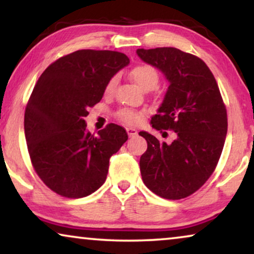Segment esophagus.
Segmentation results:
<instances>
[{
  "label": "esophagus",
  "instance_id": "esophagus-1",
  "mask_svg": "<svg viewBox=\"0 0 254 254\" xmlns=\"http://www.w3.org/2000/svg\"><path fill=\"white\" fill-rule=\"evenodd\" d=\"M126 131H127L128 136H129V137L135 136V135L137 134V130L134 129V128H126Z\"/></svg>",
  "mask_w": 254,
  "mask_h": 254
}]
</instances>
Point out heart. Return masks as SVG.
I'll use <instances>...</instances> for the list:
<instances>
[{"label":"heart","instance_id":"heart-1","mask_svg":"<svg viewBox=\"0 0 254 254\" xmlns=\"http://www.w3.org/2000/svg\"><path fill=\"white\" fill-rule=\"evenodd\" d=\"M130 77L134 79V82L143 90H151L156 88V85L159 82L158 71L150 64H136L130 70ZM117 84V77L113 76L111 77L104 88L105 95H111L113 92ZM143 111H136L130 109H120L116 113V117L123 123L127 125H138L142 123L144 118Z\"/></svg>","mask_w":254,"mask_h":254}]
</instances>
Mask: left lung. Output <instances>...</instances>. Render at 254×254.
<instances>
[{
  "mask_svg": "<svg viewBox=\"0 0 254 254\" xmlns=\"http://www.w3.org/2000/svg\"><path fill=\"white\" fill-rule=\"evenodd\" d=\"M136 53L170 82L152 127L176 134L172 143H166L140 131L148 142L140 158L142 179L158 196L184 199L216 169L227 136V109L213 72L200 58L173 47L138 48Z\"/></svg>",
  "mask_w": 254,
  "mask_h": 254,
  "instance_id": "1",
  "label": "left lung"
}]
</instances>
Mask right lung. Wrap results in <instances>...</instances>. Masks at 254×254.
I'll return each instance as SVG.
<instances>
[{"instance_id": "obj_1", "label": "right lung", "mask_w": 254, "mask_h": 254, "mask_svg": "<svg viewBox=\"0 0 254 254\" xmlns=\"http://www.w3.org/2000/svg\"><path fill=\"white\" fill-rule=\"evenodd\" d=\"M128 64L120 52L79 50L51 64L34 85L24 114L27 150L34 171L59 195L78 199L105 183L111 156L127 133L109 124L95 136L84 118Z\"/></svg>"}]
</instances>
